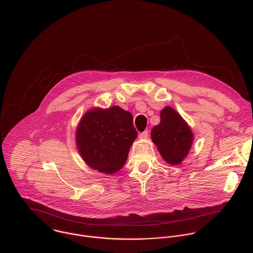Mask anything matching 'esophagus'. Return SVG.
Here are the masks:
<instances>
[{
  "label": "esophagus",
  "mask_w": 253,
  "mask_h": 253,
  "mask_svg": "<svg viewBox=\"0 0 253 253\" xmlns=\"http://www.w3.org/2000/svg\"><path fill=\"white\" fill-rule=\"evenodd\" d=\"M148 134H149L148 130H145L143 132H140V133H139V138H140V139H145V138L148 137Z\"/></svg>",
  "instance_id": "34e87169"
}]
</instances>
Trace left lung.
I'll use <instances>...</instances> for the list:
<instances>
[{"instance_id":"left-lung-1","label":"left lung","mask_w":253,"mask_h":253,"mask_svg":"<svg viewBox=\"0 0 253 253\" xmlns=\"http://www.w3.org/2000/svg\"><path fill=\"white\" fill-rule=\"evenodd\" d=\"M151 137L162 157L171 165H178L187 156L193 142V133L171 107H166L161 112V122L151 131Z\"/></svg>"}]
</instances>
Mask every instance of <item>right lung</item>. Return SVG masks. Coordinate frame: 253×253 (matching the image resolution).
Segmentation results:
<instances>
[{"label":"right lung","instance_id":"right-lung-1","mask_svg":"<svg viewBox=\"0 0 253 253\" xmlns=\"http://www.w3.org/2000/svg\"><path fill=\"white\" fill-rule=\"evenodd\" d=\"M136 136L132 115L114 106L87 112L79 124L76 140L90 168L112 174L124 167Z\"/></svg>","mask_w":253,"mask_h":253}]
</instances>
